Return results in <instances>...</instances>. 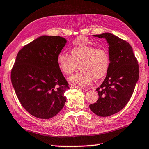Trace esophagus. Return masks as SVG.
Segmentation results:
<instances>
[{"label":"esophagus","instance_id":"obj_1","mask_svg":"<svg viewBox=\"0 0 149 149\" xmlns=\"http://www.w3.org/2000/svg\"><path fill=\"white\" fill-rule=\"evenodd\" d=\"M71 88H79V89H87L88 88L87 87H79L78 86H75V85L72 84L70 86Z\"/></svg>","mask_w":149,"mask_h":149}]
</instances>
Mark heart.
Wrapping results in <instances>:
<instances>
[{
    "instance_id": "b5f03b06",
    "label": "heart",
    "mask_w": 149,
    "mask_h": 149,
    "mask_svg": "<svg viewBox=\"0 0 149 149\" xmlns=\"http://www.w3.org/2000/svg\"><path fill=\"white\" fill-rule=\"evenodd\" d=\"M110 56L105 48L81 45L71 49V56L60 53L57 56V63L63 74L70 75L78 68L81 71L71 76L69 80L79 86H87L94 77H104L109 69Z\"/></svg>"
}]
</instances>
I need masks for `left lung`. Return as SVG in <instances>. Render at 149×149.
Wrapping results in <instances>:
<instances>
[{
    "instance_id": "8db88e82",
    "label": "left lung",
    "mask_w": 149,
    "mask_h": 149,
    "mask_svg": "<svg viewBox=\"0 0 149 149\" xmlns=\"http://www.w3.org/2000/svg\"><path fill=\"white\" fill-rule=\"evenodd\" d=\"M93 36L107 40L111 63L105 79L96 89L98 100L89 108L98 116L108 117L120 111L129 102L139 80V64L133 48L125 40L108 32Z\"/></svg>"
}]
</instances>
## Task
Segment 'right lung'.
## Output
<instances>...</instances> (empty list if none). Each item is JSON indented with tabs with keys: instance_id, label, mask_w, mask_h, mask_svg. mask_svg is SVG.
<instances>
[{
	"instance_id": "1",
	"label": "right lung",
	"mask_w": 149,
	"mask_h": 149,
	"mask_svg": "<svg viewBox=\"0 0 149 149\" xmlns=\"http://www.w3.org/2000/svg\"><path fill=\"white\" fill-rule=\"evenodd\" d=\"M67 42L64 38L42 36L18 52L11 81L18 100L30 115L50 119L62 109L70 89L57 63Z\"/></svg>"
}]
</instances>
